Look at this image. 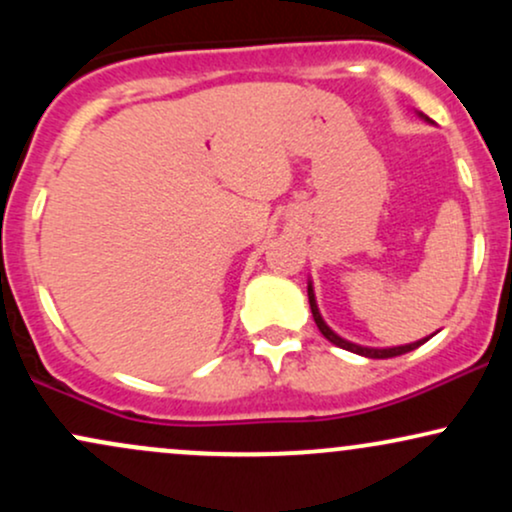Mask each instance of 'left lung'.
<instances>
[{"mask_svg": "<svg viewBox=\"0 0 512 512\" xmlns=\"http://www.w3.org/2000/svg\"><path fill=\"white\" fill-rule=\"evenodd\" d=\"M308 298H310V310H313L317 330L325 334V339H330V342H332L334 346H339V349H346V351H354V354H358V356H368V358H392V356H402V354H407V351L419 349L421 344L428 342V337H426V339H421V342H414V344H407V346H392V349H368V346L351 344V342H346V339L337 337V334H334V332L330 330V327L325 325V320H322L320 310H317L313 286H308Z\"/></svg>", "mask_w": 512, "mask_h": 512, "instance_id": "8db88e82", "label": "left lung"}]
</instances>
